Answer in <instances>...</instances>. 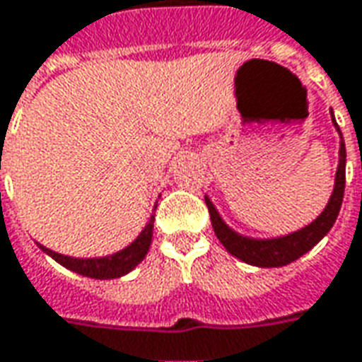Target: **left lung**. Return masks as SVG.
Masks as SVG:
<instances>
[{
  "instance_id": "8db88e82",
  "label": "left lung",
  "mask_w": 362,
  "mask_h": 362,
  "mask_svg": "<svg viewBox=\"0 0 362 362\" xmlns=\"http://www.w3.org/2000/svg\"><path fill=\"white\" fill-rule=\"evenodd\" d=\"M332 122L337 134H339V161H337V171H335V183H333V191L329 201L325 204V209L314 218L310 224L300 228L296 232H291L286 235H276V238H251V235H243L235 232L234 228H230L224 222V218L220 216V212L214 206V202L210 201L206 194L204 201L209 206L210 222L214 228V234L220 240V243L247 265L253 267H284L292 261L302 257L304 253H308L314 245H316L322 238H324L337 220V214L341 210V202H343V191H345V163H347V152H345V142L341 130L335 122L332 111Z\"/></svg>"
}]
</instances>
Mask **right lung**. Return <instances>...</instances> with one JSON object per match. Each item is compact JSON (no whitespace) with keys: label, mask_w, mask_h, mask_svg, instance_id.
Segmentation results:
<instances>
[{"label":"right lung","mask_w":362,"mask_h":362,"mask_svg":"<svg viewBox=\"0 0 362 362\" xmlns=\"http://www.w3.org/2000/svg\"><path fill=\"white\" fill-rule=\"evenodd\" d=\"M156 206L158 204H153V212H156ZM153 212L150 220H148V224L142 228V232L138 234L134 242L127 245L124 250L111 253V255H105V257H70V255H62L58 251L48 250L42 243H38V247L45 251L46 255H50L56 263H60L62 267L70 269V271L78 273V275L89 276V279H99V281L119 279V276L128 275L148 255L153 235Z\"/></svg>","instance_id":"obj_1"}]
</instances>
